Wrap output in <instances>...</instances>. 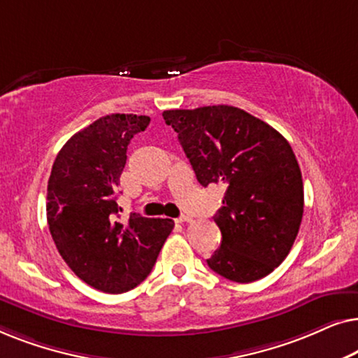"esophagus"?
Segmentation results:
<instances>
[{"label": "esophagus", "instance_id": "obj_1", "mask_svg": "<svg viewBox=\"0 0 358 358\" xmlns=\"http://www.w3.org/2000/svg\"><path fill=\"white\" fill-rule=\"evenodd\" d=\"M179 223H190L192 222V217H189V215H182V217L178 218Z\"/></svg>", "mask_w": 358, "mask_h": 358}]
</instances>
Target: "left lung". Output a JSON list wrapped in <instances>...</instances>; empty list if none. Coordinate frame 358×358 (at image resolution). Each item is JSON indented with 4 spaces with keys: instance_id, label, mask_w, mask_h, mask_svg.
Masks as SVG:
<instances>
[{
    "instance_id": "obj_1",
    "label": "left lung",
    "mask_w": 358,
    "mask_h": 358,
    "mask_svg": "<svg viewBox=\"0 0 358 358\" xmlns=\"http://www.w3.org/2000/svg\"><path fill=\"white\" fill-rule=\"evenodd\" d=\"M197 180L223 185L215 215L222 244L213 272L238 283L266 277L295 243L303 217V180L292 146L275 129L233 106L163 112Z\"/></svg>"
}]
</instances>
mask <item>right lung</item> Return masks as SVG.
Wrapping results in <instances>:
<instances>
[{
	"mask_svg": "<svg viewBox=\"0 0 358 358\" xmlns=\"http://www.w3.org/2000/svg\"><path fill=\"white\" fill-rule=\"evenodd\" d=\"M148 124L146 115L101 117L63 145L48 179L47 222L58 252L83 282L106 293L143 282L174 228L173 220L138 213L119 220L127 148Z\"/></svg>",
	"mask_w": 358,
	"mask_h": 358,
	"instance_id": "right-lung-1",
	"label": "right lung"
}]
</instances>
